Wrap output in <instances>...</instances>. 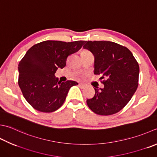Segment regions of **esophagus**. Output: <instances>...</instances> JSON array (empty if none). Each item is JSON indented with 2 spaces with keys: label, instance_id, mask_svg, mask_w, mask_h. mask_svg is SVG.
<instances>
[{
  "label": "esophagus",
  "instance_id": "1",
  "mask_svg": "<svg viewBox=\"0 0 157 157\" xmlns=\"http://www.w3.org/2000/svg\"><path fill=\"white\" fill-rule=\"evenodd\" d=\"M79 86L82 88H84L86 87V85L84 84H82V83H79Z\"/></svg>",
  "mask_w": 157,
  "mask_h": 157
}]
</instances>
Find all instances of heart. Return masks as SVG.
Here are the masks:
<instances>
[{"label": "heart", "instance_id": "heart-1", "mask_svg": "<svg viewBox=\"0 0 157 157\" xmlns=\"http://www.w3.org/2000/svg\"><path fill=\"white\" fill-rule=\"evenodd\" d=\"M88 54H92L88 50H84L82 52V55H88Z\"/></svg>", "mask_w": 157, "mask_h": 157}]
</instances>
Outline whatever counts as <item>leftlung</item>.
I'll return each instance as SVG.
<instances>
[{
  "label": "left lung",
  "instance_id": "left-lung-1",
  "mask_svg": "<svg viewBox=\"0 0 157 157\" xmlns=\"http://www.w3.org/2000/svg\"><path fill=\"white\" fill-rule=\"evenodd\" d=\"M83 48L94 55V74L106 78L103 88L95 87L94 96L86 101L88 106L99 115L118 112L137 90L139 64L128 48L114 42L89 41Z\"/></svg>",
  "mask_w": 157,
  "mask_h": 157
}]
</instances>
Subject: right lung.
I'll list each match as a JSON object with an SVG mask.
<instances>
[{
	"label": "right lung",
	"instance_id": "1",
	"mask_svg": "<svg viewBox=\"0 0 157 157\" xmlns=\"http://www.w3.org/2000/svg\"><path fill=\"white\" fill-rule=\"evenodd\" d=\"M85 41H45L34 45L18 64V84L27 102L42 112H52L62 106L69 90L78 82H61L54 75L66 66L67 56L82 48Z\"/></svg>",
	"mask_w": 157,
	"mask_h": 157
}]
</instances>
